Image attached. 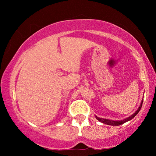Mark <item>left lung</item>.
<instances>
[{
    "mask_svg": "<svg viewBox=\"0 0 156 156\" xmlns=\"http://www.w3.org/2000/svg\"><path fill=\"white\" fill-rule=\"evenodd\" d=\"M143 101H144V99H142L141 101V103H140L139 107L137 110H136V112L134 113L131 115V116H130L129 117H127V118H126L123 119V120H119V121H113V120H109V119H102V118H99V117H97V116H95L96 119H97L98 121H100V122L103 123H105L106 125H110V126H120L121 124H123V123H124L126 122H127V121H129L130 120H131L132 119H133L134 117L136 116V114H138V112H139V111L140 110V108H141V106H142V104H143Z\"/></svg>",
    "mask_w": 156,
    "mask_h": 156,
    "instance_id": "obj_1",
    "label": "left lung"
}]
</instances>
